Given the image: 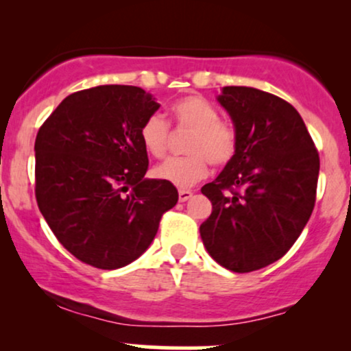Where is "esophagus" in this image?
<instances>
[{"instance_id": "34e87169", "label": "esophagus", "mask_w": 351, "mask_h": 351, "mask_svg": "<svg viewBox=\"0 0 351 351\" xmlns=\"http://www.w3.org/2000/svg\"><path fill=\"white\" fill-rule=\"evenodd\" d=\"M191 196H193V193L188 191V189H180L178 199L181 201V203H184V201H188L189 198H191Z\"/></svg>"}]
</instances>
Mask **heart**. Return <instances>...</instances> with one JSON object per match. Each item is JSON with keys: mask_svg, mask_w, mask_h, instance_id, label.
<instances>
[{"mask_svg": "<svg viewBox=\"0 0 351 351\" xmlns=\"http://www.w3.org/2000/svg\"><path fill=\"white\" fill-rule=\"evenodd\" d=\"M171 117L181 128L191 130L186 143L188 156L168 158L153 170V176L178 188H188L208 175L209 163L223 167L236 153L234 127L219 119V112L199 95H188L171 106ZM170 127L163 117L153 114L140 127V142L155 158H162L168 148Z\"/></svg>", "mask_w": 351, "mask_h": 351, "instance_id": "heart-1", "label": "heart"}]
</instances>
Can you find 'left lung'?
<instances>
[{"instance_id":"1","label":"left lung","mask_w":351,"mask_h":351,"mask_svg":"<svg viewBox=\"0 0 351 351\" xmlns=\"http://www.w3.org/2000/svg\"><path fill=\"white\" fill-rule=\"evenodd\" d=\"M217 102L237 135L232 160L201 193L213 203L199 226L209 256L232 272L279 261L315 206L320 158L299 112L254 87H223Z\"/></svg>"}]
</instances>
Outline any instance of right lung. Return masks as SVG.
<instances>
[{
    "instance_id": "1",
    "label": "right lung",
    "mask_w": 351,
    "mask_h": 351,
    "mask_svg": "<svg viewBox=\"0 0 351 351\" xmlns=\"http://www.w3.org/2000/svg\"><path fill=\"white\" fill-rule=\"evenodd\" d=\"M160 104L135 86L67 95L36 136V199L58 241L97 269L134 263L178 201L171 183L145 178L140 127Z\"/></svg>"
}]
</instances>
